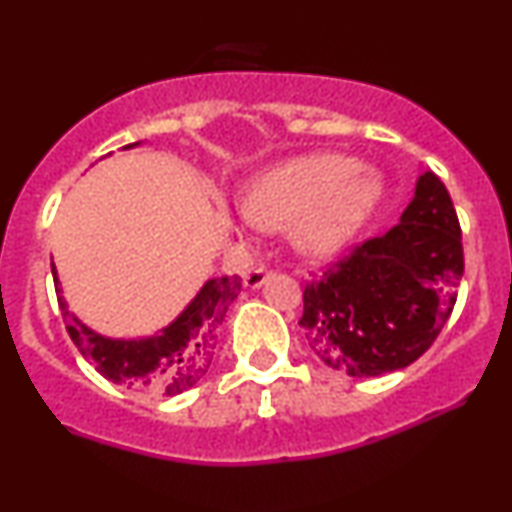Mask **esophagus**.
Returning <instances> with one entry per match:
<instances>
[{
	"label": "esophagus",
	"mask_w": 512,
	"mask_h": 512,
	"mask_svg": "<svg viewBox=\"0 0 512 512\" xmlns=\"http://www.w3.org/2000/svg\"><path fill=\"white\" fill-rule=\"evenodd\" d=\"M269 276H272V272H269L267 267H252L248 274H245V286H248V289H260V286L264 284V281L269 279Z\"/></svg>",
	"instance_id": "esophagus-1"
}]
</instances>
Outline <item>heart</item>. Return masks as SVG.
Returning <instances> with one entry per match:
<instances>
[{
	"mask_svg": "<svg viewBox=\"0 0 512 512\" xmlns=\"http://www.w3.org/2000/svg\"><path fill=\"white\" fill-rule=\"evenodd\" d=\"M383 182L354 158L315 151L257 173L243 192V214L262 231H289L308 257H330L361 231L378 207Z\"/></svg>",
	"mask_w": 512,
	"mask_h": 512,
	"instance_id": "b5f03b06",
	"label": "heart"
}]
</instances>
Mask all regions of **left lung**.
Listing matches in <instances>:
<instances>
[{"label": "left lung", "mask_w": 512, "mask_h": 512, "mask_svg": "<svg viewBox=\"0 0 512 512\" xmlns=\"http://www.w3.org/2000/svg\"><path fill=\"white\" fill-rule=\"evenodd\" d=\"M464 272L462 231L431 170L385 236L356 245L303 291L305 342L351 378L407 368L436 342Z\"/></svg>", "instance_id": "obj_1"}]
</instances>
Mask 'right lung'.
<instances>
[{
    "label": "right lung",
    "mask_w": 512,
    "mask_h": 512,
    "mask_svg": "<svg viewBox=\"0 0 512 512\" xmlns=\"http://www.w3.org/2000/svg\"><path fill=\"white\" fill-rule=\"evenodd\" d=\"M137 144H129L125 149ZM52 279L60 296L57 301H60L64 325L81 356L91 361L110 383L154 397L182 395L204 378L219 346L223 317L228 313V305L238 298L243 284L240 276L209 279L187 303V308L154 337L110 339L93 332L74 313H69L55 264H52Z\"/></svg>",
    "instance_id": "obj_1"
}]
</instances>
